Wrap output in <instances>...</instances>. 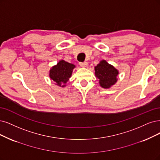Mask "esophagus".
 <instances>
[{
  "label": "esophagus",
  "mask_w": 160,
  "mask_h": 160,
  "mask_svg": "<svg viewBox=\"0 0 160 160\" xmlns=\"http://www.w3.org/2000/svg\"><path fill=\"white\" fill-rule=\"evenodd\" d=\"M80 66L81 67H86L88 66V62H80Z\"/></svg>",
  "instance_id": "esophagus-1"
}]
</instances>
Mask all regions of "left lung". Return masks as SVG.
Instances as JSON below:
<instances>
[{
  "label": "left lung",
  "instance_id": "8db88e82",
  "mask_svg": "<svg viewBox=\"0 0 160 160\" xmlns=\"http://www.w3.org/2000/svg\"><path fill=\"white\" fill-rule=\"evenodd\" d=\"M118 74L119 71L105 60L100 61L95 67V75L99 80V85L105 89L111 88L116 83Z\"/></svg>",
  "mask_w": 160,
  "mask_h": 160
}]
</instances>
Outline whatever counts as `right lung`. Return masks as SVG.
I'll return each instance as SVG.
<instances>
[{
	"label": "right lung",
	"mask_w": 160,
	"mask_h": 160,
	"mask_svg": "<svg viewBox=\"0 0 160 160\" xmlns=\"http://www.w3.org/2000/svg\"><path fill=\"white\" fill-rule=\"evenodd\" d=\"M75 65L61 60L57 65L53 66L49 71V77L51 80L56 82V85L60 87L66 86L68 79L72 73Z\"/></svg>",
	"instance_id": "1"
}]
</instances>
